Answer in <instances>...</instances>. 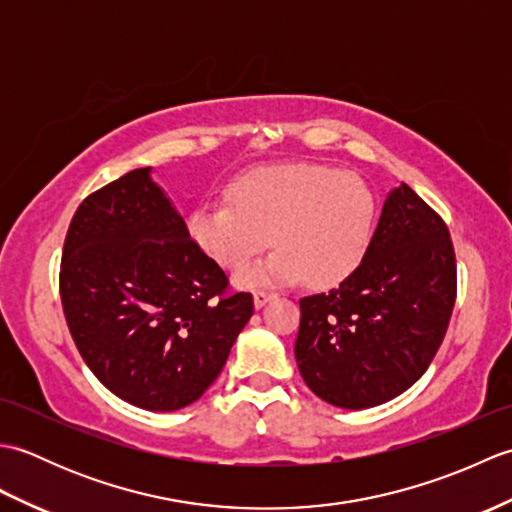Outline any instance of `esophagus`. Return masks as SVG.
I'll list each match as a JSON object with an SVG mask.
<instances>
[{"label": "esophagus", "mask_w": 512, "mask_h": 512, "mask_svg": "<svg viewBox=\"0 0 512 512\" xmlns=\"http://www.w3.org/2000/svg\"><path fill=\"white\" fill-rule=\"evenodd\" d=\"M270 299H275V295L273 292H266V290H257L255 295H253V301H255V308L259 310V308H264L266 303L270 301Z\"/></svg>", "instance_id": "1"}]
</instances>
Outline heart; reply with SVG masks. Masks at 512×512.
<instances>
[{
  "mask_svg": "<svg viewBox=\"0 0 512 512\" xmlns=\"http://www.w3.org/2000/svg\"><path fill=\"white\" fill-rule=\"evenodd\" d=\"M226 202L202 204L189 233L215 264L239 273L268 246L277 250L237 277L242 286H277L306 277L336 286L361 266L376 224V195L354 171L317 162H279L244 171Z\"/></svg>",
  "mask_w": 512,
  "mask_h": 512,
  "instance_id": "1",
  "label": "heart"
}]
</instances>
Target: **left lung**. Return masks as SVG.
Masks as SVG:
<instances>
[{
    "mask_svg": "<svg viewBox=\"0 0 512 512\" xmlns=\"http://www.w3.org/2000/svg\"><path fill=\"white\" fill-rule=\"evenodd\" d=\"M453 303L449 228L400 182L387 193L361 266L339 288L299 301V372L334 407L383 405L427 372Z\"/></svg>",
    "mask_w": 512,
    "mask_h": 512,
    "instance_id": "obj_1",
    "label": "left lung"
}]
</instances>
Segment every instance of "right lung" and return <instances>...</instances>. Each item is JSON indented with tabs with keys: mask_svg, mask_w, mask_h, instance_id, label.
<instances>
[{
	"mask_svg": "<svg viewBox=\"0 0 512 512\" xmlns=\"http://www.w3.org/2000/svg\"><path fill=\"white\" fill-rule=\"evenodd\" d=\"M193 242L169 195L134 169L76 209L59 290L83 361L129 405L176 411L220 376L253 317L248 292Z\"/></svg>",
	"mask_w": 512,
	"mask_h": 512,
	"instance_id": "right-lung-1",
	"label": "right lung"
}]
</instances>
